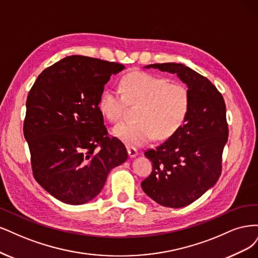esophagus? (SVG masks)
I'll use <instances>...</instances> for the list:
<instances>
[{
    "label": "esophagus",
    "mask_w": 258,
    "mask_h": 258,
    "mask_svg": "<svg viewBox=\"0 0 258 258\" xmlns=\"http://www.w3.org/2000/svg\"><path fill=\"white\" fill-rule=\"evenodd\" d=\"M127 153H128V155H130L131 157H134V156H136V155L138 154V151H137L136 148L128 146V147H127Z\"/></svg>",
    "instance_id": "1"
}]
</instances>
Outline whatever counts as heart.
<instances>
[{
    "mask_svg": "<svg viewBox=\"0 0 258 258\" xmlns=\"http://www.w3.org/2000/svg\"><path fill=\"white\" fill-rule=\"evenodd\" d=\"M119 90L108 89L99 98V109L113 122L123 121L127 106H139L134 123L122 124L114 134L128 146H143L155 137H171L183 125L190 107L188 89L146 72L125 75Z\"/></svg>",
    "mask_w": 258,
    "mask_h": 258,
    "instance_id": "obj_1",
    "label": "heart"
}]
</instances>
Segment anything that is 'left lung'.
<instances>
[{"label": "left lung", "mask_w": 258, "mask_h": 258, "mask_svg": "<svg viewBox=\"0 0 258 258\" xmlns=\"http://www.w3.org/2000/svg\"><path fill=\"white\" fill-rule=\"evenodd\" d=\"M146 68L177 74L189 91L190 107L184 124L163 144L145 152L152 172L141 182L144 192L157 204L182 208L195 202L221 176L228 138L225 102L209 79L183 64Z\"/></svg>", "instance_id": "8db88e82"}]
</instances>
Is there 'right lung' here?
<instances>
[{
	"instance_id": "right-lung-1",
	"label": "right lung",
	"mask_w": 258,
	"mask_h": 258,
	"mask_svg": "<svg viewBox=\"0 0 258 258\" xmlns=\"http://www.w3.org/2000/svg\"><path fill=\"white\" fill-rule=\"evenodd\" d=\"M123 64L84 55L66 56L41 72L27 98L24 138L33 176L70 205L90 202L109 171L127 159L110 136L98 107L104 86Z\"/></svg>"
}]
</instances>
